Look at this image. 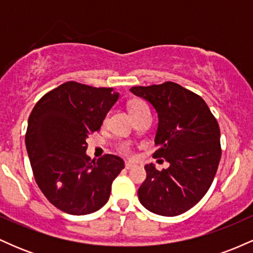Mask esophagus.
Listing matches in <instances>:
<instances>
[{
  "label": "esophagus",
  "mask_w": 253,
  "mask_h": 253,
  "mask_svg": "<svg viewBox=\"0 0 253 253\" xmlns=\"http://www.w3.org/2000/svg\"><path fill=\"white\" fill-rule=\"evenodd\" d=\"M134 167H135V165L133 163H130V162H126V164H125V168H126L127 170L132 169V168H134Z\"/></svg>",
  "instance_id": "34e87169"
}]
</instances>
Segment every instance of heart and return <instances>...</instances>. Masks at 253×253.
I'll use <instances>...</instances> for the list:
<instances>
[{
	"mask_svg": "<svg viewBox=\"0 0 253 253\" xmlns=\"http://www.w3.org/2000/svg\"><path fill=\"white\" fill-rule=\"evenodd\" d=\"M144 108H149V107H147V104L141 100H134V101H132V102H130V104H129L130 114H133V113L138 112V110L144 109ZM118 150H119V152L124 153V155H126V156H130L133 153L132 146H130V145L127 144V143L119 145Z\"/></svg>",
	"mask_w": 253,
	"mask_h": 253,
	"instance_id": "b5f03b06",
	"label": "heart"
}]
</instances>
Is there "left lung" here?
<instances>
[{"instance_id":"obj_1","label":"left lung","mask_w":253,"mask_h":253,"mask_svg":"<svg viewBox=\"0 0 253 253\" xmlns=\"http://www.w3.org/2000/svg\"><path fill=\"white\" fill-rule=\"evenodd\" d=\"M130 91L158 113L153 157L170 163L162 171L145 165L139 201L155 214L179 215L205 196L215 177L221 158L219 124L201 96L177 83L132 86Z\"/></svg>"}]
</instances>
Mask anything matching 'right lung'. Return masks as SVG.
<instances>
[{"mask_svg":"<svg viewBox=\"0 0 253 253\" xmlns=\"http://www.w3.org/2000/svg\"><path fill=\"white\" fill-rule=\"evenodd\" d=\"M118 97L113 88L69 81L46 92L32 110L26 149L38 187L58 210L84 215L108 201L124 161L114 155L90 161L85 139L100 130Z\"/></svg>","mask_w":253,"mask_h":253,"instance_id":"right-lung-1","label":"right lung"}]
</instances>
